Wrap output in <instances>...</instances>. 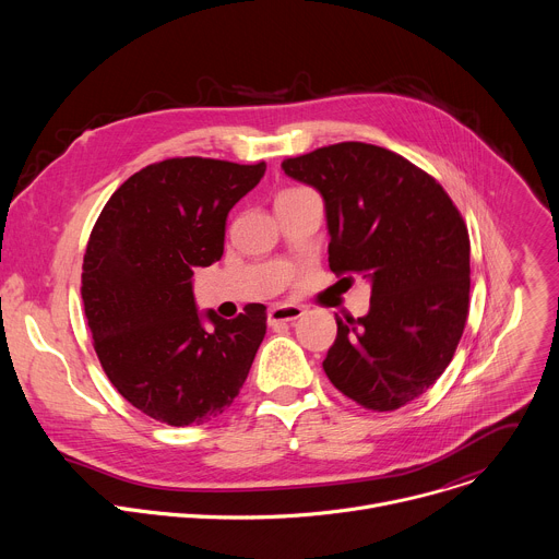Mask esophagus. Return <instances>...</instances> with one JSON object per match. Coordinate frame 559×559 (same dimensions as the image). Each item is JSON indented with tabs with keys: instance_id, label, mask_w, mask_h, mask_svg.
Returning <instances> with one entry per match:
<instances>
[{
	"instance_id": "1",
	"label": "esophagus",
	"mask_w": 559,
	"mask_h": 559,
	"mask_svg": "<svg viewBox=\"0 0 559 559\" xmlns=\"http://www.w3.org/2000/svg\"><path fill=\"white\" fill-rule=\"evenodd\" d=\"M305 313V309L300 305H274L267 313V323L270 325H278V323H292L298 321V318Z\"/></svg>"
}]
</instances>
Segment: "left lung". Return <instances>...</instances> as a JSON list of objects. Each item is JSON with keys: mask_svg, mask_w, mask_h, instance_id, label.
Returning <instances> with one entry per match:
<instances>
[{"mask_svg": "<svg viewBox=\"0 0 559 559\" xmlns=\"http://www.w3.org/2000/svg\"><path fill=\"white\" fill-rule=\"evenodd\" d=\"M281 168L325 201L332 272L371 283L365 316H336L328 378L365 409L416 401L451 362L468 313L471 246L457 207L425 170L371 143L318 147Z\"/></svg>", "mask_w": 559, "mask_h": 559, "instance_id": "8db88e82", "label": "left lung"}]
</instances>
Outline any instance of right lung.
<instances>
[{
	"label": "right lung",
	"instance_id": "right-lung-1",
	"mask_svg": "<svg viewBox=\"0 0 559 559\" xmlns=\"http://www.w3.org/2000/svg\"><path fill=\"white\" fill-rule=\"evenodd\" d=\"M263 175V162L166 158L132 175L93 227L82 298L95 352L115 389L158 423L221 416L265 338V305L225 321L199 313L192 292L194 267L223 257L229 210Z\"/></svg>",
	"mask_w": 559,
	"mask_h": 559
}]
</instances>
